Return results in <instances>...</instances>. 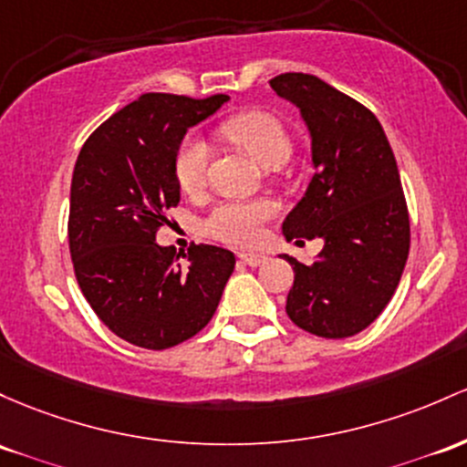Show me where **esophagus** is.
Listing matches in <instances>:
<instances>
[{
    "instance_id": "34e87169",
    "label": "esophagus",
    "mask_w": 467,
    "mask_h": 467,
    "mask_svg": "<svg viewBox=\"0 0 467 467\" xmlns=\"http://www.w3.org/2000/svg\"><path fill=\"white\" fill-rule=\"evenodd\" d=\"M239 259H242L244 264L253 265V268H257V265L265 264V261H268V257H265V254H259V253H239Z\"/></svg>"
}]
</instances>
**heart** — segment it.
Wrapping results in <instances>:
<instances>
[{"mask_svg":"<svg viewBox=\"0 0 467 467\" xmlns=\"http://www.w3.org/2000/svg\"><path fill=\"white\" fill-rule=\"evenodd\" d=\"M222 135L242 146L261 166L284 163L292 150V140L273 112L245 110L222 124ZM210 150L206 141L188 135L175 155V177L183 192L194 194L206 186ZM276 214V203L270 199H233L213 208L203 222V230L213 239L233 245H253L259 242L261 228Z\"/></svg>","mask_w":467,"mask_h":467,"instance_id":"obj_1","label":"heart"}]
</instances>
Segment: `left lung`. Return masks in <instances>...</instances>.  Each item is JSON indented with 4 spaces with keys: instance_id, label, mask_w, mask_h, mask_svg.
<instances>
[{
    "instance_id": "obj_1",
    "label": "left lung",
    "mask_w": 467,
    "mask_h": 467,
    "mask_svg": "<svg viewBox=\"0 0 467 467\" xmlns=\"http://www.w3.org/2000/svg\"><path fill=\"white\" fill-rule=\"evenodd\" d=\"M301 110L312 137L315 175L285 217L284 234L324 239L310 265L295 270L285 312L301 330L346 339L390 304L410 253V217L399 168L372 110L306 73L270 79Z\"/></svg>"
}]
</instances>
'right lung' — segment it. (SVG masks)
Returning a JSON list of instances; mask_svg holds the SVG:
<instances>
[{"mask_svg": "<svg viewBox=\"0 0 467 467\" xmlns=\"http://www.w3.org/2000/svg\"><path fill=\"white\" fill-rule=\"evenodd\" d=\"M228 101L146 92L81 146L70 183L68 245L77 284L117 337L148 350L191 339L213 319L234 254L191 245L182 264L155 244L177 208L175 155L186 130Z\"/></svg>", "mask_w": 467, "mask_h": 467, "instance_id": "obj_1", "label": "right lung"}]
</instances>
